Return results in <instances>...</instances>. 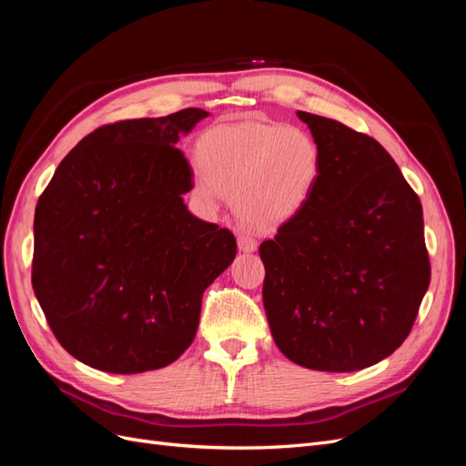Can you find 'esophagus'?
I'll use <instances>...</instances> for the list:
<instances>
[{
  "mask_svg": "<svg viewBox=\"0 0 466 466\" xmlns=\"http://www.w3.org/2000/svg\"><path fill=\"white\" fill-rule=\"evenodd\" d=\"M237 245H238V250H243V252H252L257 248V241L248 233H238Z\"/></svg>",
  "mask_w": 466,
  "mask_h": 466,
  "instance_id": "obj_1",
  "label": "esophagus"
}]
</instances>
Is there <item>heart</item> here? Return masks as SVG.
<instances>
[{
	"label": "heart",
	"instance_id": "heart-1",
	"mask_svg": "<svg viewBox=\"0 0 466 466\" xmlns=\"http://www.w3.org/2000/svg\"><path fill=\"white\" fill-rule=\"evenodd\" d=\"M198 161L196 194L208 206L235 196L238 218L260 229H274L299 214L320 175L313 136L266 120L209 128L198 142Z\"/></svg>",
	"mask_w": 466,
	"mask_h": 466
}]
</instances>
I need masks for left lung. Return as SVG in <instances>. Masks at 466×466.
I'll list each match as a JSON object with an SVG mask.
<instances>
[{
    "label": "left lung",
    "mask_w": 466,
    "mask_h": 466,
    "mask_svg": "<svg viewBox=\"0 0 466 466\" xmlns=\"http://www.w3.org/2000/svg\"><path fill=\"white\" fill-rule=\"evenodd\" d=\"M298 116L320 149V175L299 214L258 248L266 317L293 363L358 371L406 340L428 291L421 204L373 137Z\"/></svg>",
    "instance_id": "1"
}]
</instances>
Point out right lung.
<instances>
[{
	"mask_svg": "<svg viewBox=\"0 0 466 466\" xmlns=\"http://www.w3.org/2000/svg\"><path fill=\"white\" fill-rule=\"evenodd\" d=\"M206 116L101 126L40 194L33 289L58 342L89 368L130 375L178 360L206 288L237 255L233 233L182 200L194 175L175 146Z\"/></svg>",
	"mask_w": 466,
	"mask_h": 466,
	"instance_id": "add662e5",
	"label": "right lung"
}]
</instances>
